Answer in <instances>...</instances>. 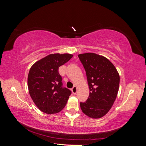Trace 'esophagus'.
Segmentation results:
<instances>
[{
  "mask_svg": "<svg viewBox=\"0 0 146 146\" xmlns=\"http://www.w3.org/2000/svg\"><path fill=\"white\" fill-rule=\"evenodd\" d=\"M77 91V86H74L72 88V93H73V94H76Z\"/></svg>",
  "mask_w": 146,
  "mask_h": 146,
  "instance_id": "34e87169",
  "label": "esophagus"
}]
</instances>
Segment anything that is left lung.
I'll return each mask as SVG.
<instances>
[{
    "instance_id": "left-lung-1",
    "label": "left lung",
    "mask_w": 146,
    "mask_h": 146,
    "mask_svg": "<svg viewBox=\"0 0 146 146\" xmlns=\"http://www.w3.org/2000/svg\"><path fill=\"white\" fill-rule=\"evenodd\" d=\"M86 73L90 96L80 108L87 116L99 119L104 116L115 101L120 77L114 64L106 57L94 53L78 55Z\"/></svg>"
}]
</instances>
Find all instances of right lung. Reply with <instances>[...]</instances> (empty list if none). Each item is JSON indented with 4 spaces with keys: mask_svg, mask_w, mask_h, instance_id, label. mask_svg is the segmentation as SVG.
Returning <instances> with one entry per match:
<instances>
[{
    "mask_svg": "<svg viewBox=\"0 0 146 146\" xmlns=\"http://www.w3.org/2000/svg\"><path fill=\"white\" fill-rule=\"evenodd\" d=\"M72 56L69 54H52L30 68L27 78L29 92L35 104L43 113H59L67 104L71 91L62 88L58 68Z\"/></svg>",
    "mask_w": 146,
    "mask_h": 146,
    "instance_id": "1",
    "label": "right lung"
}]
</instances>
